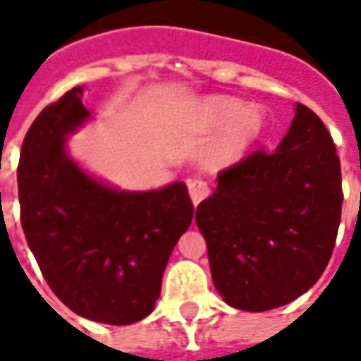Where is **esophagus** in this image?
Returning <instances> with one entry per match:
<instances>
[{
  "mask_svg": "<svg viewBox=\"0 0 361 361\" xmlns=\"http://www.w3.org/2000/svg\"><path fill=\"white\" fill-rule=\"evenodd\" d=\"M188 189H189V195H191V201L193 204H199L203 199L209 197L211 193V188H209V183L204 180H199V178H193V180L188 181Z\"/></svg>",
  "mask_w": 361,
  "mask_h": 361,
  "instance_id": "obj_1",
  "label": "esophagus"
}]
</instances>
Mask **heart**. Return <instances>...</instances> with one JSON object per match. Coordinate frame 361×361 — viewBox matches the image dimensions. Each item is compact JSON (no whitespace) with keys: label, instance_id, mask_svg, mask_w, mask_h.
<instances>
[{"label":"heart","instance_id":"heart-1","mask_svg":"<svg viewBox=\"0 0 361 361\" xmlns=\"http://www.w3.org/2000/svg\"><path fill=\"white\" fill-rule=\"evenodd\" d=\"M199 119L207 129L220 131L204 152V162L216 168L242 160L265 129L263 111L226 96L209 98L199 110Z\"/></svg>","mask_w":361,"mask_h":361}]
</instances>
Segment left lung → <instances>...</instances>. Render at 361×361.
<instances>
[{
	"label": "left lung",
	"mask_w": 361,
	"mask_h": 361,
	"mask_svg": "<svg viewBox=\"0 0 361 361\" xmlns=\"http://www.w3.org/2000/svg\"><path fill=\"white\" fill-rule=\"evenodd\" d=\"M341 211L333 137L315 111L298 104L279 147L222 170L216 191L197 207L224 302L267 311L307 292L333 255Z\"/></svg>",
	"instance_id": "1"
}]
</instances>
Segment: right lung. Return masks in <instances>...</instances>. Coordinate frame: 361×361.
Wrapping results in <instances>:
<instances>
[{"mask_svg": "<svg viewBox=\"0 0 361 361\" xmlns=\"http://www.w3.org/2000/svg\"><path fill=\"white\" fill-rule=\"evenodd\" d=\"M82 87L46 106L20 149V226L51 292L77 315L108 325L147 317L173 245L193 219L183 181L118 191L69 158L66 137L90 111Z\"/></svg>", "mask_w": 361, "mask_h": 361, "instance_id": "add662e5", "label": "right lung"}]
</instances>
